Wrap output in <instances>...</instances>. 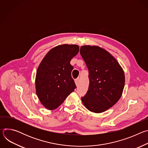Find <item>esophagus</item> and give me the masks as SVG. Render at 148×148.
<instances>
[{
  "label": "esophagus",
  "instance_id": "esophagus-1",
  "mask_svg": "<svg viewBox=\"0 0 148 148\" xmlns=\"http://www.w3.org/2000/svg\"><path fill=\"white\" fill-rule=\"evenodd\" d=\"M79 81H80V79H79V78H77V79H75V84H76L77 86H78L79 85Z\"/></svg>",
  "mask_w": 148,
  "mask_h": 148
}]
</instances>
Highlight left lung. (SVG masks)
<instances>
[{"mask_svg": "<svg viewBox=\"0 0 148 148\" xmlns=\"http://www.w3.org/2000/svg\"><path fill=\"white\" fill-rule=\"evenodd\" d=\"M79 52L88 68L90 81L82 102L89 111L103 112L121 98L125 86L124 72L116 60L99 47L82 46Z\"/></svg>", "mask_w": 148, "mask_h": 148, "instance_id": "obj_1", "label": "left lung"}]
</instances>
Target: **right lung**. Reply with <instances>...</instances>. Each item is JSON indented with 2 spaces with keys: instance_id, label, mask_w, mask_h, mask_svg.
I'll return each mask as SVG.
<instances>
[{
  "instance_id": "1",
  "label": "right lung",
  "mask_w": 148,
  "mask_h": 148,
  "mask_svg": "<svg viewBox=\"0 0 148 148\" xmlns=\"http://www.w3.org/2000/svg\"><path fill=\"white\" fill-rule=\"evenodd\" d=\"M78 52V45H60L50 50L40 62L36 72V91L47 109L58 108L76 88L70 61Z\"/></svg>"
}]
</instances>
